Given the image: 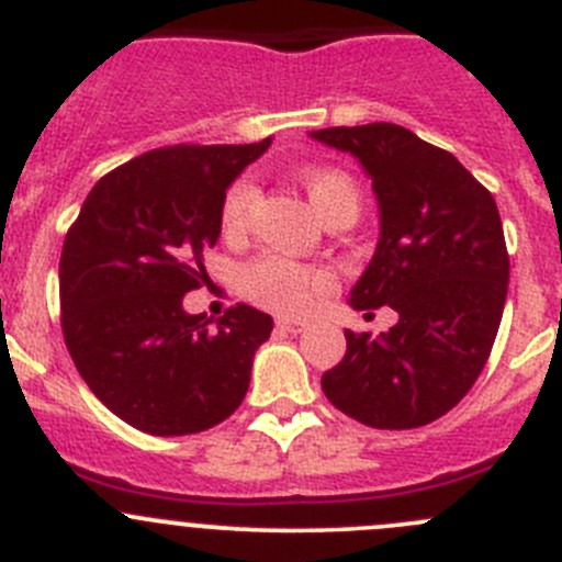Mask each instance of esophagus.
<instances>
[{
  "mask_svg": "<svg viewBox=\"0 0 562 562\" xmlns=\"http://www.w3.org/2000/svg\"><path fill=\"white\" fill-rule=\"evenodd\" d=\"M307 328V323L304 321H291V317H280L277 321V331H285V334H299Z\"/></svg>",
  "mask_w": 562,
  "mask_h": 562,
  "instance_id": "obj_1",
  "label": "esophagus"
}]
</instances>
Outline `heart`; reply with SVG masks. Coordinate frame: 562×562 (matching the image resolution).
Instances as JSON below:
<instances>
[{"instance_id": "obj_1", "label": "heart", "mask_w": 562, "mask_h": 562, "mask_svg": "<svg viewBox=\"0 0 562 562\" xmlns=\"http://www.w3.org/2000/svg\"><path fill=\"white\" fill-rule=\"evenodd\" d=\"M296 176L323 220L334 217V214H359L361 192L348 171L334 166H304L299 168ZM255 203H258L255 181L247 176L236 179L223 201L225 234L236 236L247 228ZM323 285H326L323 274L299 263V260L285 258V255H263V258L252 260L245 271V288L249 296L263 307L285 315L307 313Z\"/></svg>"}]
</instances>
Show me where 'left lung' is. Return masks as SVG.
<instances>
[{"label": "left lung", "instance_id": "8db88e82", "mask_svg": "<svg viewBox=\"0 0 562 562\" xmlns=\"http://www.w3.org/2000/svg\"><path fill=\"white\" fill-rule=\"evenodd\" d=\"M310 135L350 151L381 206V239L350 304L400 315L381 337L345 331L348 350L323 372V394L367 427H424L468 394L501 328L508 249L497 203L451 151L400 124Z\"/></svg>", "mask_w": 562, "mask_h": 562}]
</instances>
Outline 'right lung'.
Masks as SVG:
<instances>
[{
	"instance_id": "right-lung-1",
	"label": "right lung",
	"mask_w": 562,
	"mask_h": 562,
	"mask_svg": "<svg viewBox=\"0 0 562 562\" xmlns=\"http://www.w3.org/2000/svg\"><path fill=\"white\" fill-rule=\"evenodd\" d=\"M269 144L146 151L105 173L67 231V350L94 396L140 432H203L245 400L274 321L236 304L212 323L184 313L181 299L209 282L203 249L220 239L225 190Z\"/></svg>"
}]
</instances>
